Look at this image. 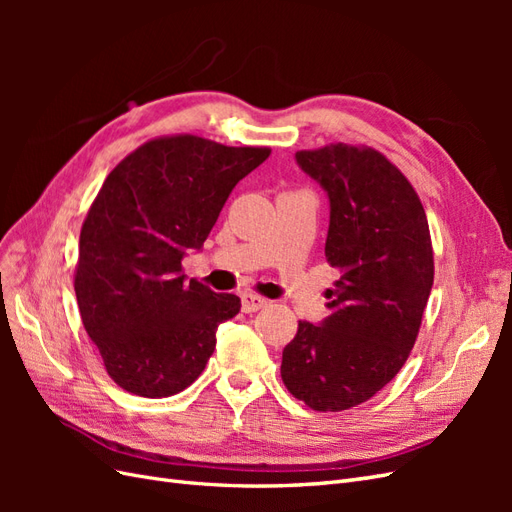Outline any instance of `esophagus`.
<instances>
[{
    "mask_svg": "<svg viewBox=\"0 0 512 512\" xmlns=\"http://www.w3.org/2000/svg\"><path fill=\"white\" fill-rule=\"evenodd\" d=\"M267 305V299L258 297V294H252V292H245L241 297V309L245 314H254L258 312V309H262Z\"/></svg>",
    "mask_w": 512,
    "mask_h": 512,
    "instance_id": "obj_1",
    "label": "esophagus"
}]
</instances>
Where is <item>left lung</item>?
Returning <instances> with one entry per match:
<instances>
[{
  "mask_svg": "<svg viewBox=\"0 0 512 512\" xmlns=\"http://www.w3.org/2000/svg\"><path fill=\"white\" fill-rule=\"evenodd\" d=\"M329 198L324 256L342 277L329 316L301 320L282 354L286 389L318 412L359 406L404 367L433 286L425 209L410 181L369 147L294 153Z\"/></svg>",
  "mask_w": 512,
  "mask_h": 512,
  "instance_id": "left-lung-1",
  "label": "left lung"
}]
</instances>
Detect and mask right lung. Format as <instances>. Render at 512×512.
I'll use <instances>...</instances> for the list:
<instances>
[{"label": "right lung", "instance_id": "obj_1", "mask_svg": "<svg viewBox=\"0 0 512 512\" xmlns=\"http://www.w3.org/2000/svg\"><path fill=\"white\" fill-rule=\"evenodd\" d=\"M269 156L185 134L145 143L106 177L81 230L74 290L121 389L160 399L203 374L241 299L188 284L181 260L203 250L230 192Z\"/></svg>", "mask_w": 512, "mask_h": 512}]
</instances>
